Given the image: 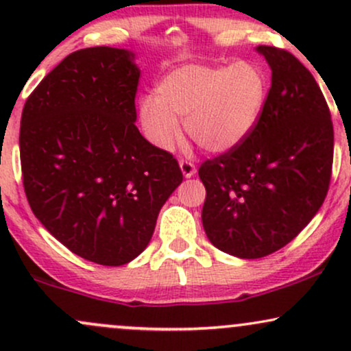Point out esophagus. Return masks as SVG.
I'll return each instance as SVG.
<instances>
[{
    "mask_svg": "<svg viewBox=\"0 0 351 351\" xmlns=\"http://www.w3.org/2000/svg\"><path fill=\"white\" fill-rule=\"evenodd\" d=\"M180 168H181V171H183L184 178H191V176L196 173V167H195V163L191 162V160L181 158L180 160Z\"/></svg>",
    "mask_w": 351,
    "mask_h": 351,
    "instance_id": "1",
    "label": "esophagus"
}]
</instances>
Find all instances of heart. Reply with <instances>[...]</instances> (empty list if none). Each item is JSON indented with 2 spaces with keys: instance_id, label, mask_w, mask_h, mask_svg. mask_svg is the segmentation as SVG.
I'll list each match as a JSON object with an SVG mask.
<instances>
[{
  "instance_id": "b5f03b06",
  "label": "heart",
  "mask_w": 351,
  "mask_h": 351,
  "mask_svg": "<svg viewBox=\"0 0 351 351\" xmlns=\"http://www.w3.org/2000/svg\"><path fill=\"white\" fill-rule=\"evenodd\" d=\"M267 97V82L259 67L186 64L163 75L155 97L140 104V122L153 145L168 150L186 134L204 150L223 153L252 132Z\"/></svg>"
}]
</instances>
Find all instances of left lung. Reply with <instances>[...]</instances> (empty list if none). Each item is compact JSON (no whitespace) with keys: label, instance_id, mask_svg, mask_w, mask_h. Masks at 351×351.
<instances>
[{"label":"left lung","instance_id":"obj_1","mask_svg":"<svg viewBox=\"0 0 351 351\" xmlns=\"http://www.w3.org/2000/svg\"><path fill=\"white\" fill-rule=\"evenodd\" d=\"M272 69L263 114L231 150L201 163L203 228L219 251L259 259L312 221L327 196L333 123L320 87L289 51L257 46Z\"/></svg>","mask_w":351,"mask_h":351}]
</instances>
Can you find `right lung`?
Masks as SVG:
<instances>
[{"label": "right lung", "instance_id": "obj_1", "mask_svg": "<svg viewBox=\"0 0 351 351\" xmlns=\"http://www.w3.org/2000/svg\"><path fill=\"white\" fill-rule=\"evenodd\" d=\"M132 59L107 46L72 52L31 92L19 128L34 216L69 251L110 267L147 247L183 181L175 156L136 128Z\"/></svg>", "mask_w": 351, "mask_h": 351}]
</instances>
